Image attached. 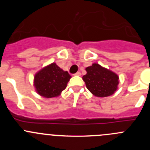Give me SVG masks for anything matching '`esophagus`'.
I'll return each mask as SVG.
<instances>
[{"label":"esophagus","instance_id":"esophagus-1","mask_svg":"<svg viewBox=\"0 0 150 150\" xmlns=\"http://www.w3.org/2000/svg\"><path fill=\"white\" fill-rule=\"evenodd\" d=\"M74 75H76V76H80V75H81V73L79 72V71H78V72H76V74H74Z\"/></svg>","mask_w":150,"mask_h":150}]
</instances>
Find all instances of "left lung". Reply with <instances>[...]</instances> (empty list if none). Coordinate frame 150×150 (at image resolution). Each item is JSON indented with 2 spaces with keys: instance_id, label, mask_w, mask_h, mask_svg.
Here are the masks:
<instances>
[{
  "instance_id": "8db88e82",
  "label": "left lung",
  "mask_w": 150,
  "mask_h": 150,
  "mask_svg": "<svg viewBox=\"0 0 150 150\" xmlns=\"http://www.w3.org/2000/svg\"><path fill=\"white\" fill-rule=\"evenodd\" d=\"M87 74L83 76L86 88L97 97H107L117 89L119 76L115 73L104 68L98 64L86 68Z\"/></svg>"
}]
</instances>
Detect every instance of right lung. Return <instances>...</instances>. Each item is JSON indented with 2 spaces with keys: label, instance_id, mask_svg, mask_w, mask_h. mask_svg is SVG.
I'll use <instances>...</instances> for the list:
<instances>
[{
  "label": "right lung",
  "instance_id": "1",
  "mask_svg": "<svg viewBox=\"0 0 150 150\" xmlns=\"http://www.w3.org/2000/svg\"><path fill=\"white\" fill-rule=\"evenodd\" d=\"M71 76L67 71H64L55 63L46 66L34 76L36 91L44 98L59 96L67 87Z\"/></svg>",
  "mask_w": 150,
  "mask_h": 150
}]
</instances>
